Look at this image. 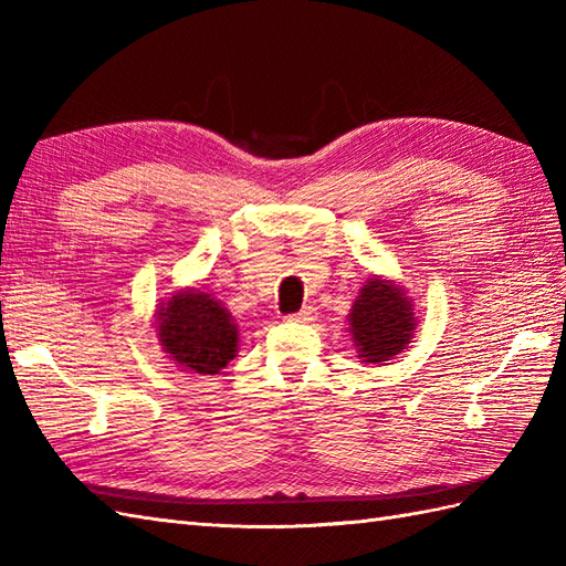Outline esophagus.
Segmentation results:
<instances>
[{
  "instance_id": "obj_1",
  "label": "esophagus",
  "mask_w": 566,
  "mask_h": 566,
  "mask_svg": "<svg viewBox=\"0 0 566 566\" xmlns=\"http://www.w3.org/2000/svg\"><path fill=\"white\" fill-rule=\"evenodd\" d=\"M317 317V313H315V308L313 306H306V308H301L298 313H294V315H289V321H294V323H313Z\"/></svg>"
}]
</instances>
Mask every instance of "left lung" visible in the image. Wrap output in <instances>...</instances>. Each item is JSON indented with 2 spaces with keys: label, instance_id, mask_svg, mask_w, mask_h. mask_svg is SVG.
Segmentation results:
<instances>
[{
  "label": "left lung",
  "instance_id": "8db88e82",
  "mask_svg": "<svg viewBox=\"0 0 566 566\" xmlns=\"http://www.w3.org/2000/svg\"><path fill=\"white\" fill-rule=\"evenodd\" d=\"M349 325L358 358H364V364H382L411 342L416 329L413 303L399 284L373 274L354 301Z\"/></svg>",
  "mask_w": 566,
  "mask_h": 566
}]
</instances>
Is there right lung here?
Wrapping results in <instances>:
<instances>
[{
  "instance_id": "add662e5",
  "label": "right lung",
  "mask_w": 566,
  "mask_h": 566,
  "mask_svg": "<svg viewBox=\"0 0 566 566\" xmlns=\"http://www.w3.org/2000/svg\"><path fill=\"white\" fill-rule=\"evenodd\" d=\"M155 325L165 354L188 373L217 375L237 356L234 317L220 301L198 289H186L159 303Z\"/></svg>"
}]
</instances>
